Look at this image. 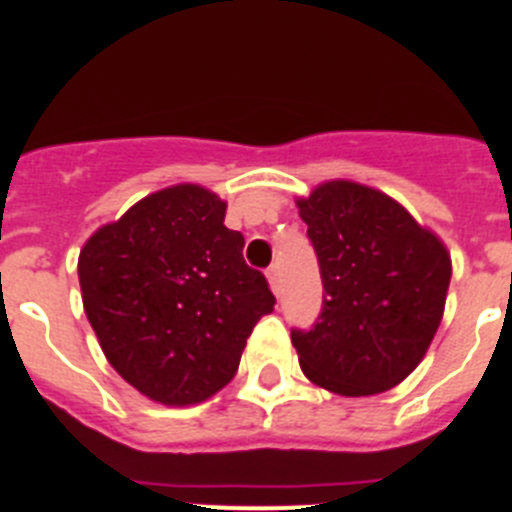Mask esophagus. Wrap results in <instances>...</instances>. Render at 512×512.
<instances>
[{
    "instance_id": "1",
    "label": "esophagus",
    "mask_w": 512,
    "mask_h": 512,
    "mask_svg": "<svg viewBox=\"0 0 512 512\" xmlns=\"http://www.w3.org/2000/svg\"><path fill=\"white\" fill-rule=\"evenodd\" d=\"M266 277H269L271 289L279 295V284H282V271H279V264H271L269 269H266Z\"/></svg>"
}]
</instances>
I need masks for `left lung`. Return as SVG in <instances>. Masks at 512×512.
I'll use <instances>...</instances> for the list:
<instances>
[{
    "instance_id": "8db88e82",
    "label": "left lung",
    "mask_w": 512,
    "mask_h": 512,
    "mask_svg": "<svg viewBox=\"0 0 512 512\" xmlns=\"http://www.w3.org/2000/svg\"><path fill=\"white\" fill-rule=\"evenodd\" d=\"M323 279V307L292 343L307 379L346 397L392 390L441 325L451 259L377 189L330 182L297 202Z\"/></svg>"
}]
</instances>
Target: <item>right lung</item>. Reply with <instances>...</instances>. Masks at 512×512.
I'll list each match as a JSON object with an SVG mask.
<instances>
[{"label":"right lung","instance_id":"add662e5","mask_svg":"<svg viewBox=\"0 0 512 512\" xmlns=\"http://www.w3.org/2000/svg\"><path fill=\"white\" fill-rule=\"evenodd\" d=\"M225 202L194 184L161 189L81 248L84 312L128 384L164 405L207 400L235 377L253 325L277 305L223 225Z\"/></svg>","mask_w":512,"mask_h":512}]
</instances>
